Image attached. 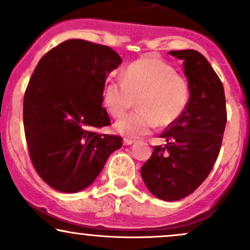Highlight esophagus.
<instances>
[{
  "mask_svg": "<svg viewBox=\"0 0 250 250\" xmlns=\"http://www.w3.org/2000/svg\"><path fill=\"white\" fill-rule=\"evenodd\" d=\"M134 142H135L134 140H130V139H125V140H123V145H125V146H131Z\"/></svg>",
  "mask_w": 250,
  "mask_h": 250,
  "instance_id": "esophagus-1",
  "label": "esophagus"
}]
</instances>
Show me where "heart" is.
Returning <instances> with one entry per match:
<instances>
[{"mask_svg":"<svg viewBox=\"0 0 250 250\" xmlns=\"http://www.w3.org/2000/svg\"><path fill=\"white\" fill-rule=\"evenodd\" d=\"M189 97L187 80L155 57L130 63L123 73V81L110 80L103 89V103L113 117L122 116L137 101L139 110L115 123L116 133L128 139L150 134L157 125H173L187 108Z\"/></svg>","mask_w":250,"mask_h":250,"instance_id":"1","label":"heart"}]
</instances>
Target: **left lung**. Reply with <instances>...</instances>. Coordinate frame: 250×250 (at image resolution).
I'll list each match as a JSON object with an SVG mask.
<instances>
[{"instance_id": "1", "label": "left lung", "mask_w": 250, "mask_h": 250, "mask_svg": "<svg viewBox=\"0 0 250 250\" xmlns=\"http://www.w3.org/2000/svg\"><path fill=\"white\" fill-rule=\"evenodd\" d=\"M183 61L190 97L186 110L160 137L141 168L143 182L163 201H177L196 190L208 177L219 156L227 123L225 89L202 54L196 50L169 51Z\"/></svg>"}]
</instances>
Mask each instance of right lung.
<instances>
[{
    "label": "right lung",
    "instance_id": "obj_1",
    "mask_svg": "<svg viewBox=\"0 0 250 250\" xmlns=\"http://www.w3.org/2000/svg\"><path fill=\"white\" fill-rule=\"evenodd\" d=\"M121 63L107 45L76 39L62 42L37 63L24 94L23 125L34 168L51 188L83 190L121 148V137L96 131L110 125L103 89Z\"/></svg>",
    "mask_w": 250,
    "mask_h": 250
}]
</instances>
